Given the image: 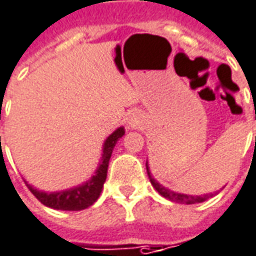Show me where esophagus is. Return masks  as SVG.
Instances as JSON below:
<instances>
[{"label": "esophagus", "mask_w": 256, "mask_h": 256, "mask_svg": "<svg viewBox=\"0 0 256 256\" xmlns=\"http://www.w3.org/2000/svg\"><path fill=\"white\" fill-rule=\"evenodd\" d=\"M130 124H132V122H130Z\"/></svg>", "instance_id": "obj_1"}]
</instances>
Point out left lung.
Masks as SVG:
<instances>
[{
  "mask_svg": "<svg viewBox=\"0 0 256 256\" xmlns=\"http://www.w3.org/2000/svg\"><path fill=\"white\" fill-rule=\"evenodd\" d=\"M146 165H147V174H148L151 185L156 188V190H157L161 196H164L165 199H170V200L176 202V203H182V204H194V203H202V202H204L206 199H208V198L214 196V194H203V196H192V194H178V192H174V190H170V189H166V188L162 186V185H160L157 180L152 178L150 170H148V164Z\"/></svg>",
  "mask_w": 256,
  "mask_h": 256,
  "instance_id": "8db88e82",
  "label": "left lung"
}]
</instances>
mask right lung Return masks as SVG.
<instances>
[{"instance_id": "1", "label": "right lung", "mask_w": 256, "mask_h": 256, "mask_svg": "<svg viewBox=\"0 0 256 256\" xmlns=\"http://www.w3.org/2000/svg\"><path fill=\"white\" fill-rule=\"evenodd\" d=\"M123 134H124V128H119L106 138L104 142L102 158H100L99 166L95 171V175H92L91 178L82 185L60 190V192H42V190H38L36 188H33L32 185H28L26 180L25 184L29 188V190L34 194V198L48 208H56V210H68V212H77V210H84V208H90L91 204L98 200L99 194L102 192L106 175H108V165H109L112 151H114L118 140L123 137Z\"/></svg>"}]
</instances>
